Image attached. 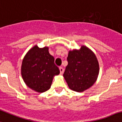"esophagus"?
I'll return each mask as SVG.
<instances>
[{"instance_id": "obj_1", "label": "esophagus", "mask_w": 122, "mask_h": 122, "mask_svg": "<svg viewBox=\"0 0 122 122\" xmlns=\"http://www.w3.org/2000/svg\"><path fill=\"white\" fill-rule=\"evenodd\" d=\"M59 70H60V74H62L63 73H64V69L63 67H59Z\"/></svg>"}]
</instances>
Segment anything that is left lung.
<instances>
[{"label": "left lung", "instance_id": "1", "mask_svg": "<svg viewBox=\"0 0 122 122\" xmlns=\"http://www.w3.org/2000/svg\"><path fill=\"white\" fill-rule=\"evenodd\" d=\"M68 65L63 75L71 90L83 92L92 86L98 79L100 66L94 53L86 46L70 50Z\"/></svg>", "mask_w": 122, "mask_h": 122}]
</instances>
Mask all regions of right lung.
Instances as JSON below:
<instances>
[{"mask_svg":"<svg viewBox=\"0 0 122 122\" xmlns=\"http://www.w3.org/2000/svg\"><path fill=\"white\" fill-rule=\"evenodd\" d=\"M48 47L35 45L26 53L21 65V76L26 86L41 93L51 87L54 76L60 74Z\"/></svg>","mask_w":122,"mask_h":122,"instance_id":"1","label":"right lung"}]
</instances>
